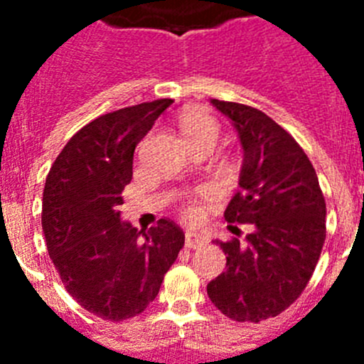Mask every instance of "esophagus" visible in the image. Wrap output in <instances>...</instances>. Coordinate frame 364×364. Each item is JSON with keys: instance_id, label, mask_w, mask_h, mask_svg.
Returning <instances> with one entry per match:
<instances>
[{"instance_id": "1", "label": "esophagus", "mask_w": 364, "mask_h": 364, "mask_svg": "<svg viewBox=\"0 0 364 364\" xmlns=\"http://www.w3.org/2000/svg\"><path fill=\"white\" fill-rule=\"evenodd\" d=\"M208 237L202 233H197V231H186V246L191 247V250H197V247L204 246L208 242Z\"/></svg>"}]
</instances>
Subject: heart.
Wrapping results in <instances>:
<instances>
[{
  "instance_id": "b5f03b06",
  "label": "heart",
  "mask_w": 364,
  "mask_h": 364,
  "mask_svg": "<svg viewBox=\"0 0 364 364\" xmlns=\"http://www.w3.org/2000/svg\"><path fill=\"white\" fill-rule=\"evenodd\" d=\"M180 131L184 134V138L188 140L189 146L193 144L202 142V140H211V142H217L218 136V125L217 122L211 117L204 114V112H186L180 117ZM210 189H198L195 193H189L182 198L180 202V215L182 218L189 222H197L200 218L202 211L200 205H198V197H210Z\"/></svg>"
}]
</instances>
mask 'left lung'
I'll use <instances>...</instances> for the list:
<instances>
[{
    "label": "left lung",
    "instance_id": "1",
    "mask_svg": "<svg viewBox=\"0 0 364 364\" xmlns=\"http://www.w3.org/2000/svg\"><path fill=\"white\" fill-rule=\"evenodd\" d=\"M211 104L231 118L244 147L240 189L224 218L235 235L233 223H250L252 233L215 240L226 272L208 295L230 319L260 323L291 306L310 282L326 239V202L310 159L284 127L250 105Z\"/></svg>",
    "mask_w": 364,
    "mask_h": 364
}]
</instances>
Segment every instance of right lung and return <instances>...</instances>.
<instances>
[{"label":"right lung","mask_w":364,"mask_h":364,"mask_svg":"<svg viewBox=\"0 0 364 364\" xmlns=\"http://www.w3.org/2000/svg\"><path fill=\"white\" fill-rule=\"evenodd\" d=\"M171 104L160 98L95 118L65 144L45 180L41 228L54 268L83 310L111 323L149 306L184 246V231L169 218L140 240L118 211L134 147Z\"/></svg>","instance_id":"obj_1"}]
</instances>
